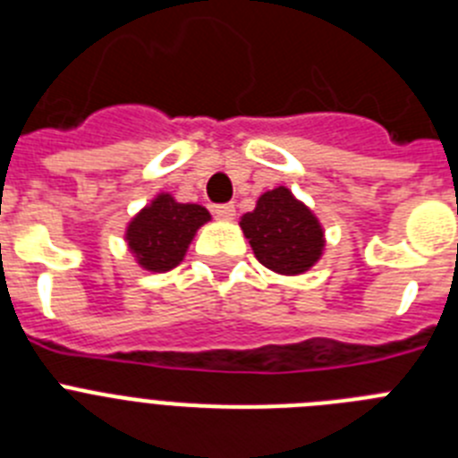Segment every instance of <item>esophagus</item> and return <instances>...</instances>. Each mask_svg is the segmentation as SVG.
I'll return each instance as SVG.
<instances>
[{
  "label": "esophagus",
  "instance_id": "obj_1",
  "mask_svg": "<svg viewBox=\"0 0 458 458\" xmlns=\"http://www.w3.org/2000/svg\"><path fill=\"white\" fill-rule=\"evenodd\" d=\"M213 213H216L217 220H233L236 217V206L233 204H217L216 208H213Z\"/></svg>",
  "mask_w": 458,
  "mask_h": 458
}]
</instances>
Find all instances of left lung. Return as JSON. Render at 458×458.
<instances>
[{
	"label": "left lung",
	"mask_w": 458,
	"mask_h": 458,
	"mask_svg": "<svg viewBox=\"0 0 458 458\" xmlns=\"http://www.w3.org/2000/svg\"><path fill=\"white\" fill-rule=\"evenodd\" d=\"M241 229L259 264L279 275L307 273L326 248L318 217L284 185L261 194L241 217Z\"/></svg>",
	"instance_id": "8db88e82"
}]
</instances>
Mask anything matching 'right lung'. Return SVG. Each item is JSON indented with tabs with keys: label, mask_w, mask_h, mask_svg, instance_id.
<instances>
[{
	"label": "right lung",
	"mask_w": 458,
	"mask_h": 458,
	"mask_svg": "<svg viewBox=\"0 0 458 458\" xmlns=\"http://www.w3.org/2000/svg\"><path fill=\"white\" fill-rule=\"evenodd\" d=\"M210 213L199 204H179L160 192L125 226V242L137 264L148 273H167L183 261L190 242Z\"/></svg>",
	"instance_id": "obj_1"
}]
</instances>
